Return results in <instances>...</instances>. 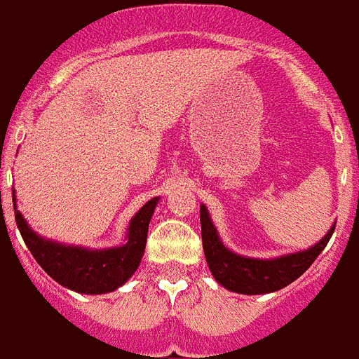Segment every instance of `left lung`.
Listing matches in <instances>:
<instances>
[{
  "instance_id": "1",
  "label": "left lung",
  "mask_w": 359,
  "mask_h": 359,
  "mask_svg": "<svg viewBox=\"0 0 359 359\" xmlns=\"http://www.w3.org/2000/svg\"><path fill=\"white\" fill-rule=\"evenodd\" d=\"M200 224H202L203 254L209 271L222 287L241 294L274 293L294 282L298 276H302L308 271L320 252L325 250L335 229L334 224L328 229V233L308 250L294 252L274 259H257V257L239 256L226 248L203 203L200 205Z\"/></svg>"
}]
</instances>
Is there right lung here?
Listing matches in <instances>:
<instances>
[{"label":"right lung","instance_id":"add662e5","mask_svg":"<svg viewBox=\"0 0 359 359\" xmlns=\"http://www.w3.org/2000/svg\"><path fill=\"white\" fill-rule=\"evenodd\" d=\"M13 202L16 226L36 263L62 287L83 294H103L124 285L140 265L148 226L159 198H151L131 219L126 245L103 250H88L85 246L62 245L40 237L16 209L14 193Z\"/></svg>","mask_w":359,"mask_h":359}]
</instances>
